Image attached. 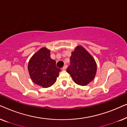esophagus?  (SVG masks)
I'll list each match as a JSON object with an SVG mask.
<instances>
[{"label":"esophagus","mask_w":127,"mask_h":127,"mask_svg":"<svg viewBox=\"0 0 127 127\" xmlns=\"http://www.w3.org/2000/svg\"><path fill=\"white\" fill-rule=\"evenodd\" d=\"M67 65H64V67H62V70H66V68H67Z\"/></svg>","instance_id":"obj_1"}]
</instances>
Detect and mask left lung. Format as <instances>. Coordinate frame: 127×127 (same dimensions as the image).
Here are the masks:
<instances>
[{"mask_svg":"<svg viewBox=\"0 0 127 127\" xmlns=\"http://www.w3.org/2000/svg\"><path fill=\"white\" fill-rule=\"evenodd\" d=\"M70 62L66 72L76 84L86 86L94 79L96 64L93 57L83 47L77 46L72 53Z\"/></svg>","mask_w":127,"mask_h":127,"instance_id":"left-lung-1","label":"left lung"}]
</instances>
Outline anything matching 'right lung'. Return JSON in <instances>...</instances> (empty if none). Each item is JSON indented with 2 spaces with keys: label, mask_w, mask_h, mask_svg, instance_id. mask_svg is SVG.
<instances>
[{
  "label": "right lung",
  "mask_w": 127,
  "mask_h": 127,
  "mask_svg": "<svg viewBox=\"0 0 127 127\" xmlns=\"http://www.w3.org/2000/svg\"><path fill=\"white\" fill-rule=\"evenodd\" d=\"M31 79L36 84L47 88L55 83L61 70L56 66V62L50 57V51L42 48L34 54L28 64Z\"/></svg>",
  "instance_id": "right-lung-1"
}]
</instances>
